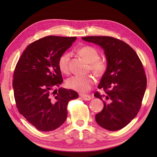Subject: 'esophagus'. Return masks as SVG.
<instances>
[{
    "label": "esophagus",
    "instance_id": "1",
    "mask_svg": "<svg viewBox=\"0 0 157 157\" xmlns=\"http://www.w3.org/2000/svg\"><path fill=\"white\" fill-rule=\"evenodd\" d=\"M80 96L84 101H90L91 99V96L88 94H80Z\"/></svg>",
    "mask_w": 157,
    "mask_h": 157
}]
</instances>
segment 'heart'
Instances as JSON below:
<instances>
[{
    "mask_svg": "<svg viewBox=\"0 0 157 157\" xmlns=\"http://www.w3.org/2000/svg\"><path fill=\"white\" fill-rule=\"evenodd\" d=\"M78 53L89 63V69L96 77H102L105 74L108 67L106 60L99 57V52L94 47L90 46H84L78 49ZM70 54L65 52L59 56L58 60V67L63 73L69 72V61ZM94 79L90 75L80 76L75 75L67 80V87L79 92H86L92 88L94 84Z\"/></svg>",
    "mask_w": 157,
    "mask_h": 157,
    "instance_id": "b5f03b06",
    "label": "heart"
}]
</instances>
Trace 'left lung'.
Returning <instances> with one entry per match:
<instances>
[{
    "label": "left lung",
    "mask_w": 157,
    "mask_h": 157,
    "mask_svg": "<svg viewBox=\"0 0 157 157\" xmlns=\"http://www.w3.org/2000/svg\"><path fill=\"white\" fill-rule=\"evenodd\" d=\"M84 40L104 49L108 67L98 86L104 90L94 96L104 108L95 116L98 124L109 131L124 128L140 109L146 88V76L135 51L127 43L110 36H87Z\"/></svg>",
    "instance_id": "1"
}]
</instances>
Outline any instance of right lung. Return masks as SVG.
Instances as JSON below:
<instances>
[{
	"mask_svg": "<svg viewBox=\"0 0 157 157\" xmlns=\"http://www.w3.org/2000/svg\"><path fill=\"white\" fill-rule=\"evenodd\" d=\"M76 37L46 36L28 46L17 63L13 87L19 113L42 132L56 129L65 121L67 105L79 95L71 89H52L62 84L59 56Z\"/></svg>",
	"mask_w": 157,
	"mask_h": 157,
	"instance_id": "1",
	"label": "right lung"
}]
</instances>
